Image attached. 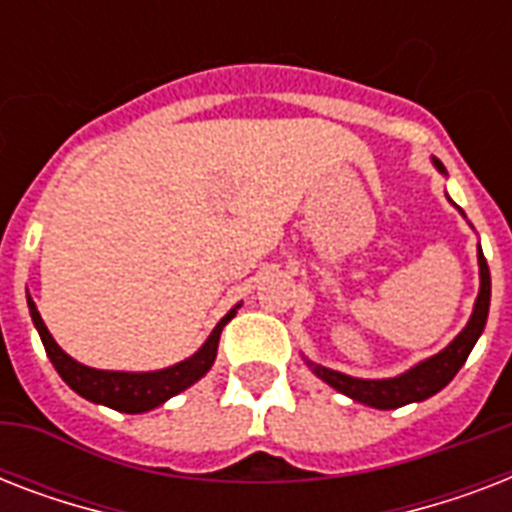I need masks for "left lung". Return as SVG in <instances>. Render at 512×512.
Here are the masks:
<instances>
[{"mask_svg": "<svg viewBox=\"0 0 512 512\" xmlns=\"http://www.w3.org/2000/svg\"><path fill=\"white\" fill-rule=\"evenodd\" d=\"M433 167H436L441 175H446V167L438 162V159H433ZM446 199H449V196H446ZM460 215L465 217L462 209ZM478 279H481V287H478V297L476 303H473V313H470L468 324H465V329H462L460 335L454 337L444 350H438L436 356L425 358V361L414 364L412 369H406V372L396 374V377L364 380V377H350V374H342L337 372V369H329V366L313 364L311 358H305V364L311 366V372L316 374L319 380H324L327 385L340 390L342 396L353 398L358 404L372 406V409H398V406L417 404V401H425V398L436 396L438 390L446 388V385L454 380V374L460 372V366L468 361L470 350H473V345L478 342V337H481V332H484L486 327V319H489L492 276H489V265H486L481 244H478Z\"/></svg>", "mask_w": 512, "mask_h": 512, "instance_id": "1", "label": "left lung"}]
</instances>
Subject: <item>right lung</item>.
I'll use <instances>...</instances> for the list:
<instances>
[{
	"instance_id": "right-lung-1",
	"label": "right lung",
	"mask_w": 512,
	"mask_h": 512,
	"mask_svg": "<svg viewBox=\"0 0 512 512\" xmlns=\"http://www.w3.org/2000/svg\"><path fill=\"white\" fill-rule=\"evenodd\" d=\"M26 300L28 313H31L36 332L42 337L44 350H47L52 366L58 369V374L63 377L68 388L79 393L82 398H87V401H92V404H103L108 409L127 414L151 412V409L162 406L164 401H170L177 393H183L185 388H191L193 382H199L215 364L220 332H223L225 324L241 308L239 303L236 308L225 313L223 319L217 321V327L209 332L204 345L193 356L183 358V361H177V364L167 366V369H156V372H111V369H92V366L79 364L76 358L68 356L66 350L55 342V337L50 335V329L44 327L42 316L36 311V303L31 300V295H26Z\"/></svg>"
}]
</instances>
